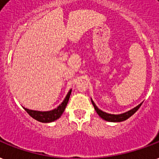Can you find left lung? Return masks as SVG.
I'll list each match as a JSON object with an SVG mask.
<instances>
[{"mask_svg": "<svg viewBox=\"0 0 159 159\" xmlns=\"http://www.w3.org/2000/svg\"><path fill=\"white\" fill-rule=\"evenodd\" d=\"M91 102H92V104H93V107H94V109H95V111L97 112V114H99V116L100 118L104 119V120H106V121L109 122H122L124 121V120H126L128 119L129 117H131L133 114H134L135 112L137 111L138 109H139L140 106L142 105V103L140 104H139L138 106H136L134 109H130L129 111L125 112L124 114H108V113H105V112L102 111L100 109L98 108V107L95 105V104L93 103V101L91 99Z\"/></svg>", "mask_w": 159, "mask_h": 159, "instance_id": "obj_1", "label": "left lung"}]
</instances>
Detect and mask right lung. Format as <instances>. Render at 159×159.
Wrapping results in <instances>:
<instances>
[{
    "instance_id": "add662e5",
    "label": "right lung",
    "mask_w": 159,
    "mask_h": 159,
    "mask_svg": "<svg viewBox=\"0 0 159 159\" xmlns=\"http://www.w3.org/2000/svg\"><path fill=\"white\" fill-rule=\"evenodd\" d=\"M71 91H72V89H70L67 95L64 99V101L57 108H55L53 110H50V111H37V110H30V109H25V108H24V109L29 114L30 116H31L33 119H35L37 121L41 122V123H50V122L55 121V120L59 119L65 111L66 105L68 104L69 99H70Z\"/></svg>"
}]
</instances>
